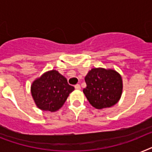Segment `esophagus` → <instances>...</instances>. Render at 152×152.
I'll list each match as a JSON object with an SVG mask.
<instances>
[{
	"label": "esophagus",
	"instance_id": "esophagus-1",
	"mask_svg": "<svg viewBox=\"0 0 152 152\" xmlns=\"http://www.w3.org/2000/svg\"><path fill=\"white\" fill-rule=\"evenodd\" d=\"M75 89H81V86H80V85H78V84H77V85H75Z\"/></svg>",
	"mask_w": 152,
	"mask_h": 152
}]
</instances>
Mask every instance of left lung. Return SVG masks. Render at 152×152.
Wrapping results in <instances>:
<instances>
[{"label":"left lung","instance_id":"8db88e82","mask_svg":"<svg viewBox=\"0 0 152 152\" xmlns=\"http://www.w3.org/2000/svg\"><path fill=\"white\" fill-rule=\"evenodd\" d=\"M83 92L93 107H111L120 100L123 90L121 76L113 70L93 68L85 76Z\"/></svg>","mask_w":152,"mask_h":152}]
</instances>
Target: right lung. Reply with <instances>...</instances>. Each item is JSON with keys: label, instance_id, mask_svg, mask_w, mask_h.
Listing matches in <instances>:
<instances>
[{"label": "right lung", "instance_id": "obj_1", "mask_svg": "<svg viewBox=\"0 0 152 152\" xmlns=\"http://www.w3.org/2000/svg\"><path fill=\"white\" fill-rule=\"evenodd\" d=\"M75 88L68 85L67 79L58 71H48L36 79L31 91L36 106L40 110L55 112L67 100Z\"/></svg>", "mask_w": 152, "mask_h": 152}]
</instances>
